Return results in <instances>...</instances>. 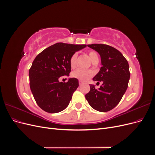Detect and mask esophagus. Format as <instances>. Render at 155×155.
<instances>
[{
    "instance_id": "esophagus-1",
    "label": "esophagus",
    "mask_w": 155,
    "mask_h": 155,
    "mask_svg": "<svg viewBox=\"0 0 155 155\" xmlns=\"http://www.w3.org/2000/svg\"><path fill=\"white\" fill-rule=\"evenodd\" d=\"M83 83V81H79V85H82Z\"/></svg>"
}]
</instances>
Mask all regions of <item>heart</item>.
I'll return each instance as SVG.
<instances>
[{"instance_id":"b5f03b06","label":"heart","mask_w":155,"mask_h":155,"mask_svg":"<svg viewBox=\"0 0 155 155\" xmlns=\"http://www.w3.org/2000/svg\"><path fill=\"white\" fill-rule=\"evenodd\" d=\"M89 57H90L92 62L95 64L97 63L99 61V55L94 50H90L88 52ZM77 58L78 54L75 53L72 55L70 58V66L72 68H74L76 66L77 64ZM93 73L91 70H83L81 68H78L76 70H75L72 73V76L74 78H76L79 80L81 81H87L88 79L92 76Z\"/></svg>"}]
</instances>
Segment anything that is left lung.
I'll return each mask as SVG.
<instances>
[{
  "mask_svg": "<svg viewBox=\"0 0 155 155\" xmlns=\"http://www.w3.org/2000/svg\"><path fill=\"white\" fill-rule=\"evenodd\" d=\"M87 46L100 55L102 67L93 80L102 81L103 84L98 89L90 85L91 90L85 97L94 109L109 111L119 104L128 87L129 63L120 51L110 46L104 44Z\"/></svg>",
  "mask_w": 155,
  "mask_h": 155,
  "instance_id": "8db88e82",
  "label": "left lung"
}]
</instances>
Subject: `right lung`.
<instances>
[{
	"label": "right lung",
	"mask_w": 155,
	"mask_h": 155,
	"mask_svg": "<svg viewBox=\"0 0 155 155\" xmlns=\"http://www.w3.org/2000/svg\"><path fill=\"white\" fill-rule=\"evenodd\" d=\"M86 46L58 43L36 56L29 70L30 87L41 109L57 113L67 107L79 86L78 79L70 78L68 82L63 83L59 81V78L69 76L70 57Z\"/></svg>",
	"instance_id": "add662e5"
}]
</instances>
